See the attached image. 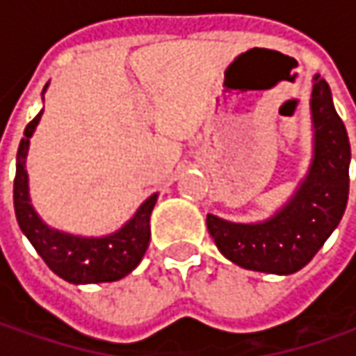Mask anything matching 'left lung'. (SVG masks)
<instances>
[{
    "label": "left lung",
    "instance_id": "8db88e82",
    "mask_svg": "<svg viewBox=\"0 0 356 356\" xmlns=\"http://www.w3.org/2000/svg\"><path fill=\"white\" fill-rule=\"evenodd\" d=\"M313 159L298 191L262 222H230L207 215L220 254L244 270L288 276L301 270L331 236L349 199V136L333 106L331 88L313 76Z\"/></svg>",
    "mask_w": 356,
    "mask_h": 356
}]
</instances>
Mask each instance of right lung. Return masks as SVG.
Returning a JSON list of instances; mask_svg holds the SVG:
<instances>
[{
	"label": "right lung",
	"instance_id": "right-lung-1",
	"mask_svg": "<svg viewBox=\"0 0 356 356\" xmlns=\"http://www.w3.org/2000/svg\"><path fill=\"white\" fill-rule=\"evenodd\" d=\"M47 86L43 88V94ZM41 116L43 110L27 124L25 136L17 149L13 204H15L19 228L29 238L33 248L43 258L44 264L56 276L70 284H102V282L122 280L141 262L143 254L149 246V236H152L149 216L157 202V193L143 201V204L136 211V215L124 227L106 236L86 238L47 227L33 209L31 197H29V179L25 169L29 140Z\"/></svg>",
	"mask_w": 356,
	"mask_h": 356
}]
</instances>
